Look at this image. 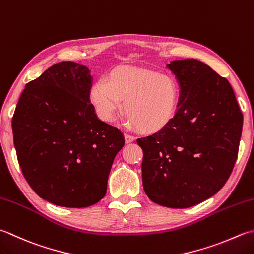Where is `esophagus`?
<instances>
[{
  "label": "esophagus",
  "instance_id": "34e87169",
  "mask_svg": "<svg viewBox=\"0 0 254 254\" xmlns=\"http://www.w3.org/2000/svg\"><path fill=\"white\" fill-rule=\"evenodd\" d=\"M124 138H126V143H132L134 140H135L134 136L131 135V134H128V133L124 134Z\"/></svg>",
  "mask_w": 254,
  "mask_h": 254
}]
</instances>
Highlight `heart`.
I'll use <instances>...</instances> for the list:
<instances>
[{"instance_id":"obj_1","label":"heart","mask_w":254,"mask_h":254,"mask_svg":"<svg viewBox=\"0 0 254 254\" xmlns=\"http://www.w3.org/2000/svg\"><path fill=\"white\" fill-rule=\"evenodd\" d=\"M180 97V84L172 74L128 66L112 69L90 90V100L102 120L112 121L124 100L127 124L143 133L165 127L175 116Z\"/></svg>"}]
</instances>
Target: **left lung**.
<instances>
[{
    "mask_svg": "<svg viewBox=\"0 0 254 254\" xmlns=\"http://www.w3.org/2000/svg\"><path fill=\"white\" fill-rule=\"evenodd\" d=\"M168 68L181 86L173 120L141 137L142 178L150 199L168 208H188L219 191L239 151L243 116L229 81L197 59Z\"/></svg>",
    "mask_w": 254,
    "mask_h": 254,
    "instance_id": "left-lung-1",
    "label": "left lung"
}]
</instances>
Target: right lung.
Wrapping results in <instances>:
<instances>
[{"instance_id":"1","label":"right lung","mask_w":254,"mask_h":254,"mask_svg":"<svg viewBox=\"0 0 254 254\" xmlns=\"http://www.w3.org/2000/svg\"><path fill=\"white\" fill-rule=\"evenodd\" d=\"M91 76L72 62L53 64L25 86L12 119L25 180L54 205L83 208L107 192L122 132L99 120L90 102Z\"/></svg>"}]
</instances>
